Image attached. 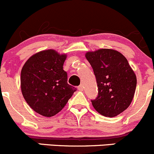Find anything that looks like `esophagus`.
<instances>
[{
	"mask_svg": "<svg viewBox=\"0 0 154 154\" xmlns=\"http://www.w3.org/2000/svg\"><path fill=\"white\" fill-rule=\"evenodd\" d=\"M78 90H79V91H83V90H84V87H83V85H79V86L78 87Z\"/></svg>",
	"mask_w": 154,
	"mask_h": 154,
	"instance_id": "esophagus-1",
	"label": "esophagus"
}]
</instances>
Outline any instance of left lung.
Masks as SVG:
<instances>
[{
    "mask_svg": "<svg viewBox=\"0 0 154 154\" xmlns=\"http://www.w3.org/2000/svg\"><path fill=\"white\" fill-rule=\"evenodd\" d=\"M86 58L93 68L98 96L92 104L104 116L114 117L131 104L136 88V77L126 58L110 49L88 52Z\"/></svg>",
    "mask_w": 154,
    "mask_h": 154,
    "instance_id": "obj_1",
    "label": "left lung"
}]
</instances>
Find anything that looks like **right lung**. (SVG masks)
<instances>
[{"label":"right lung","instance_id":"obj_1","mask_svg":"<svg viewBox=\"0 0 154 154\" xmlns=\"http://www.w3.org/2000/svg\"><path fill=\"white\" fill-rule=\"evenodd\" d=\"M66 55L53 50L35 54L21 69L20 88L23 98L38 113L51 117L61 111L76 88L67 83L63 69Z\"/></svg>","mask_w":154,"mask_h":154}]
</instances>
